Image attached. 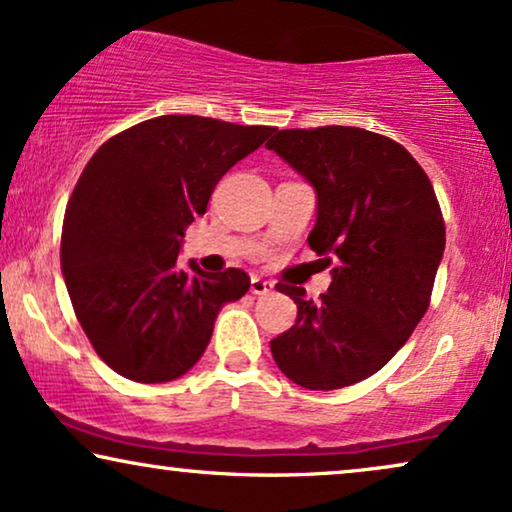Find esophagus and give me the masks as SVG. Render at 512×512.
Masks as SVG:
<instances>
[{"label":"esophagus","mask_w":512,"mask_h":512,"mask_svg":"<svg viewBox=\"0 0 512 512\" xmlns=\"http://www.w3.org/2000/svg\"><path fill=\"white\" fill-rule=\"evenodd\" d=\"M268 291H272V284L263 277H251V294L254 296H265Z\"/></svg>","instance_id":"34e87169"}]
</instances>
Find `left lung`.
Wrapping results in <instances>:
<instances>
[{
  "mask_svg": "<svg viewBox=\"0 0 512 512\" xmlns=\"http://www.w3.org/2000/svg\"><path fill=\"white\" fill-rule=\"evenodd\" d=\"M265 148L313 185L308 244L331 265L317 303L277 284L298 315L270 353L301 388L353 386L386 367L426 315L444 254L435 190L400 143L357 126L282 129Z\"/></svg>",
  "mask_w": 512,
  "mask_h": 512,
  "instance_id": "left-lung-1",
  "label": "left lung"
}]
</instances>
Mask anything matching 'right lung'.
I'll use <instances>...</instances> for the list:
<instances>
[{
  "label": "right lung",
  "instance_id": "right-lung-1",
  "mask_svg": "<svg viewBox=\"0 0 512 512\" xmlns=\"http://www.w3.org/2000/svg\"><path fill=\"white\" fill-rule=\"evenodd\" d=\"M272 131L162 115L112 136L84 167L65 209L61 270L84 334L119 376L188 374L223 305L249 291L244 270H185L178 254L216 183Z\"/></svg>",
  "mask_w": 512,
  "mask_h": 512
}]
</instances>
